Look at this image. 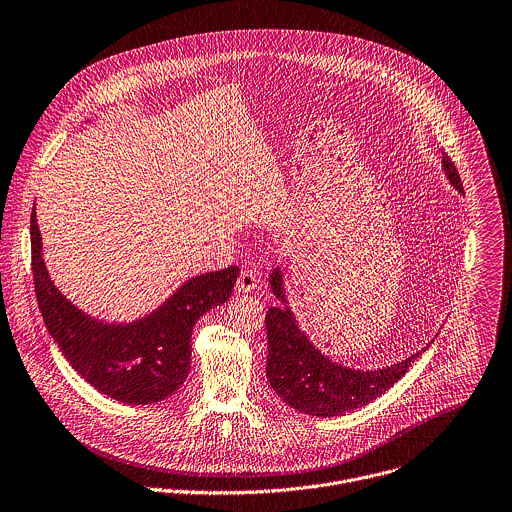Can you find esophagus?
I'll return each instance as SVG.
<instances>
[{
    "mask_svg": "<svg viewBox=\"0 0 512 512\" xmlns=\"http://www.w3.org/2000/svg\"><path fill=\"white\" fill-rule=\"evenodd\" d=\"M236 288L238 292L242 294H248V292H254L258 288V276L252 272V270H242L238 280H236Z\"/></svg>",
    "mask_w": 512,
    "mask_h": 512,
    "instance_id": "obj_1",
    "label": "esophagus"
}]
</instances>
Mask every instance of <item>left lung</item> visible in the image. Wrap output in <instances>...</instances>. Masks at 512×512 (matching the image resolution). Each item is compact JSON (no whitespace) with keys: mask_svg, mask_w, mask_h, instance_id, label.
<instances>
[{"mask_svg":"<svg viewBox=\"0 0 512 512\" xmlns=\"http://www.w3.org/2000/svg\"><path fill=\"white\" fill-rule=\"evenodd\" d=\"M442 166L448 182L464 192L460 176L452 160L444 154ZM270 286L280 302H288L284 296L282 272L276 268L270 274ZM268 330V362L266 376L274 392L298 412L310 416H340L352 412L384 394L394 382H398L412 362L428 348L378 370H356L332 362L324 356L300 330L292 310L288 306H272L266 312Z\"/></svg>","mask_w":512,"mask_h":512,"instance_id":"obj_1","label":"left lung"}]
</instances>
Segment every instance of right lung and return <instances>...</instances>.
I'll return each mask as SVG.
<instances>
[{"instance_id":"add662e5","label":"right lung","mask_w":512,"mask_h":512,"mask_svg":"<svg viewBox=\"0 0 512 512\" xmlns=\"http://www.w3.org/2000/svg\"><path fill=\"white\" fill-rule=\"evenodd\" d=\"M32 272L48 332L72 368L102 394L124 404H154L188 378L192 328L202 314L224 304L238 268L200 274L184 282L160 308L130 324H106L78 310L54 286L32 210Z\"/></svg>"}]
</instances>
